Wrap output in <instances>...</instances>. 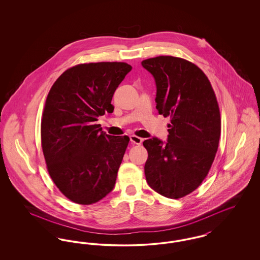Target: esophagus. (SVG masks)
Returning <instances> with one entry per match:
<instances>
[{
    "label": "esophagus",
    "instance_id": "esophagus-1",
    "mask_svg": "<svg viewBox=\"0 0 260 260\" xmlns=\"http://www.w3.org/2000/svg\"><path fill=\"white\" fill-rule=\"evenodd\" d=\"M131 141H132L133 143H135V144H137V145H140V144L142 143L143 139H142L141 137H138V136H131Z\"/></svg>",
    "mask_w": 260,
    "mask_h": 260
}]
</instances>
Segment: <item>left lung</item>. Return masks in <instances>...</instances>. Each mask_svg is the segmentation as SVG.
Returning a JSON list of instances; mask_svg holds the SVG:
<instances>
[{
	"instance_id": "8db88e82",
	"label": "left lung",
	"mask_w": 260,
	"mask_h": 260,
	"mask_svg": "<svg viewBox=\"0 0 260 260\" xmlns=\"http://www.w3.org/2000/svg\"><path fill=\"white\" fill-rule=\"evenodd\" d=\"M141 64L155 79L157 110L171 118L168 142L157 137L143 142L146 180L161 196L182 198L198 188L214 160L221 131L218 103L194 63L161 55Z\"/></svg>"
}]
</instances>
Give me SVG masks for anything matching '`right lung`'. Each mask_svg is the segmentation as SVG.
Listing matches in <instances>:
<instances>
[{"mask_svg": "<svg viewBox=\"0 0 260 260\" xmlns=\"http://www.w3.org/2000/svg\"><path fill=\"white\" fill-rule=\"evenodd\" d=\"M132 70L124 62L79 64L54 82L46 100L41 140L48 172L70 201L91 205L113 190L128 136L102 132L116 88Z\"/></svg>", "mask_w": 260, "mask_h": 260, "instance_id": "1", "label": "right lung"}]
</instances>
